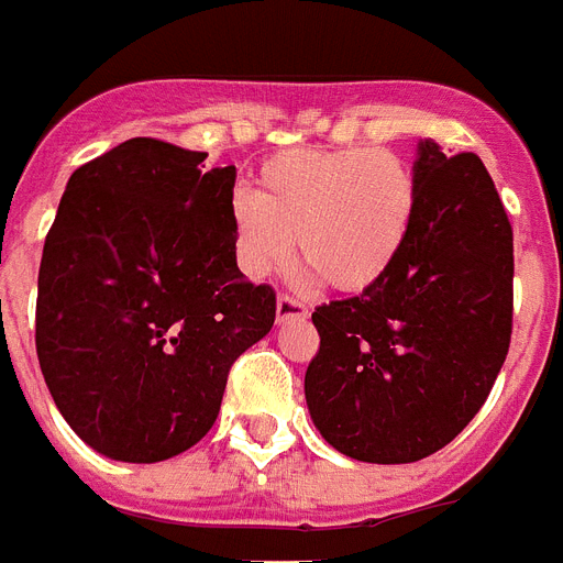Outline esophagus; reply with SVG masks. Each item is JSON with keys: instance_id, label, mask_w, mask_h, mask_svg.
<instances>
[{"instance_id": "esophagus-1", "label": "esophagus", "mask_w": 563, "mask_h": 563, "mask_svg": "<svg viewBox=\"0 0 563 563\" xmlns=\"http://www.w3.org/2000/svg\"><path fill=\"white\" fill-rule=\"evenodd\" d=\"M276 316H278V322H290V319H308V305H305L301 299H296V296H290V292H278Z\"/></svg>"}]
</instances>
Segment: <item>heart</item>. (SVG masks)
<instances>
[{"label": "heart", "instance_id": "1", "mask_svg": "<svg viewBox=\"0 0 563 563\" xmlns=\"http://www.w3.org/2000/svg\"><path fill=\"white\" fill-rule=\"evenodd\" d=\"M415 209V169L391 148H287L262 164L258 192L232 195L235 258L264 278L299 239L301 258L328 285L368 290L406 247Z\"/></svg>", "mask_w": 563, "mask_h": 563}]
</instances>
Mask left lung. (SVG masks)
<instances>
[{
    "label": "left lung",
    "instance_id": "left-lung-1",
    "mask_svg": "<svg viewBox=\"0 0 563 563\" xmlns=\"http://www.w3.org/2000/svg\"><path fill=\"white\" fill-rule=\"evenodd\" d=\"M417 209L391 271L319 305L305 397L322 438L362 463H415L466 429L512 339V224L475 152L420 143Z\"/></svg>",
    "mask_w": 563,
    "mask_h": 563
}]
</instances>
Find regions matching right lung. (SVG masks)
<instances>
[{
  "mask_svg": "<svg viewBox=\"0 0 563 563\" xmlns=\"http://www.w3.org/2000/svg\"><path fill=\"white\" fill-rule=\"evenodd\" d=\"M132 137L68 178L36 282V356L95 452L157 463L212 429L232 362L276 322L235 264V166Z\"/></svg>",
  "mask_w": 563,
  "mask_h": 563,
  "instance_id": "1",
  "label": "right lung"
}]
</instances>
